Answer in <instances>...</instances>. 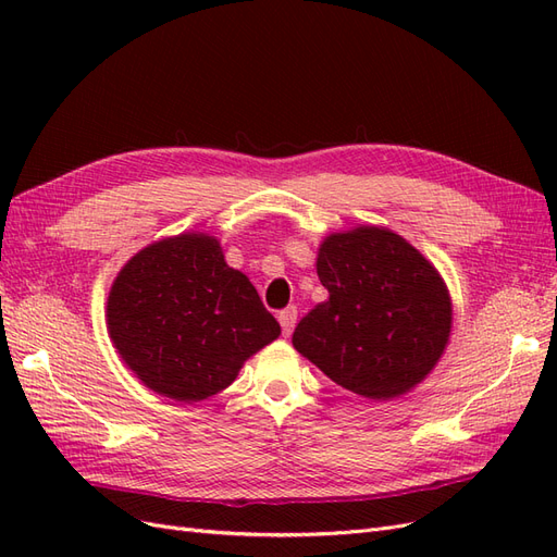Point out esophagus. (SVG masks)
Returning a JSON list of instances; mask_svg holds the SVG:
<instances>
[{
    "mask_svg": "<svg viewBox=\"0 0 557 557\" xmlns=\"http://www.w3.org/2000/svg\"><path fill=\"white\" fill-rule=\"evenodd\" d=\"M278 323H281L283 334H285V336H290V334H293V330H295V323H297V309H295V307L283 309V311L278 313Z\"/></svg>",
    "mask_w": 557,
    "mask_h": 557,
    "instance_id": "obj_1",
    "label": "esophagus"
}]
</instances>
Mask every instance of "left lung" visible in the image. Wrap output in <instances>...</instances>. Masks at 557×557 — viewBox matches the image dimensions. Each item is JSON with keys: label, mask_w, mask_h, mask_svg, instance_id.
<instances>
[{"label": "left lung", "mask_w": 557, "mask_h": 557, "mask_svg": "<svg viewBox=\"0 0 557 557\" xmlns=\"http://www.w3.org/2000/svg\"><path fill=\"white\" fill-rule=\"evenodd\" d=\"M315 269L330 297L295 327L301 356L367 399H393L430 374L450 334V297L411 244L381 227L332 234Z\"/></svg>", "instance_id": "left-lung-1"}]
</instances>
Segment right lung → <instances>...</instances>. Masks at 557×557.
I'll return each mask as SVG.
<instances>
[{
  "label": "right lung",
  "mask_w": 557,
  "mask_h": 557,
  "mask_svg": "<svg viewBox=\"0 0 557 557\" xmlns=\"http://www.w3.org/2000/svg\"><path fill=\"white\" fill-rule=\"evenodd\" d=\"M109 332L150 391L201 401L237 379L281 334L252 283L207 234H178L137 252L109 293Z\"/></svg>",
  "instance_id": "add662e5"
}]
</instances>
